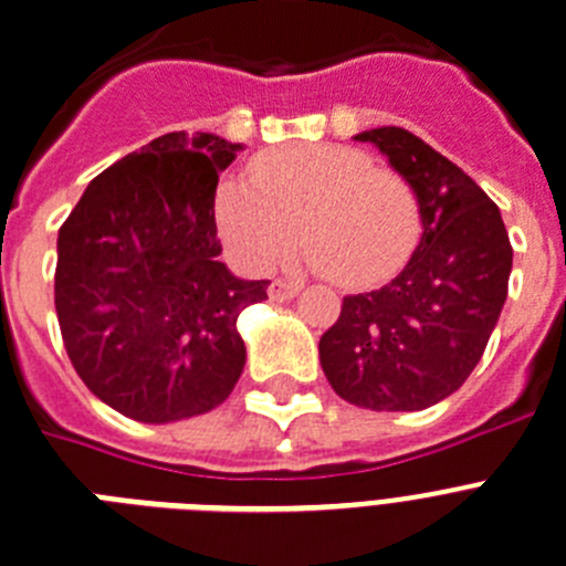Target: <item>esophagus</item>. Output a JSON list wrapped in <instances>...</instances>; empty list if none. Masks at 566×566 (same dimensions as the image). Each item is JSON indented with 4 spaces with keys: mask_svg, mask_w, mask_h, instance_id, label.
<instances>
[{
    "mask_svg": "<svg viewBox=\"0 0 566 566\" xmlns=\"http://www.w3.org/2000/svg\"><path fill=\"white\" fill-rule=\"evenodd\" d=\"M301 292V286H297V283H292V280H283V277H277V280H272V283H269V297H272V301H292L294 294Z\"/></svg>",
    "mask_w": 566,
    "mask_h": 566,
    "instance_id": "34e87169",
    "label": "esophagus"
}]
</instances>
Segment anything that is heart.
Listing matches in <instances>:
<instances>
[{
  "label": "heart",
  "instance_id": "b5f03b06",
  "mask_svg": "<svg viewBox=\"0 0 566 566\" xmlns=\"http://www.w3.org/2000/svg\"><path fill=\"white\" fill-rule=\"evenodd\" d=\"M249 180H226L214 200L220 234L249 269H269L301 234L308 269L343 289H369L395 277L421 243L412 182L355 145L265 151L251 159Z\"/></svg>",
  "mask_w": 566,
  "mask_h": 566
}]
</instances>
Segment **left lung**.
<instances>
[{
    "label": "left lung",
    "mask_w": 566,
    "mask_h": 566,
    "mask_svg": "<svg viewBox=\"0 0 566 566\" xmlns=\"http://www.w3.org/2000/svg\"><path fill=\"white\" fill-rule=\"evenodd\" d=\"M375 143L421 197L423 234L386 286L343 297L321 337L332 389L375 412H418L461 389L506 301L513 245L499 206L470 174L407 128L357 134Z\"/></svg>",
    "instance_id": "1"
}]
</instances>
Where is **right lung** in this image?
Returning a JSON list of instances; mask_svg holds the SVG:
<instances>
[{"label":"right lung","mask_w":566,"mask_h":566,"mask_svg":"<svg viewBox=\"0 0 566 566\" xmlns=\"http://www.w3.org/2000/svg\"><path fill=\"white\" fill-rule=\"evenodd\" d=\"M243 145L163 134L91 180L56 240L53 303L82 384L125 418L220 407L245 366L237 317L269 280L217 260L214 195Z\"/></svg>","instance_id":"right-lung-1"}]
</instances>
